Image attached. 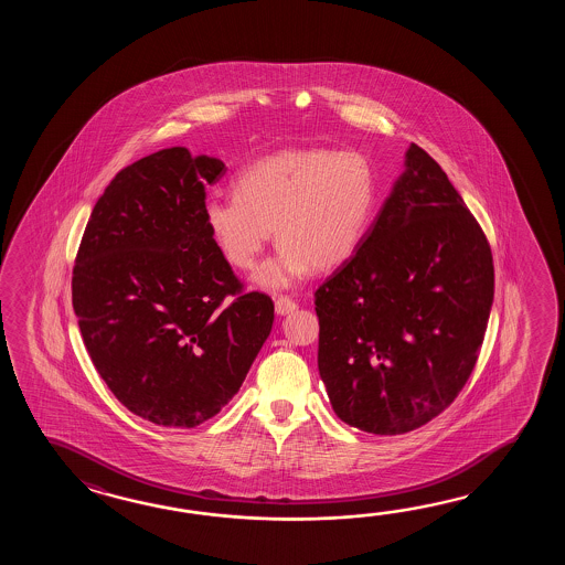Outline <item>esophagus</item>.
<instances>
[{"label": "esophagus", "instance_id": "1", "mask_svg": "<svg viewBox=\"0 0 565 565\" xmlns=\"http://www.w3.org/2000/svg\"><path fill=\"white\" fill-rule=\"evenodd\" d=\"M297 309V302L290 299V297H278L275 300V311L277 315H288V312H292Z\"/></svg>", "mask_w": 565, "mask_h": 565}]
</instances>
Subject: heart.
<instances>
[{
	"label": "heart",
	"instance_id": "b5f03b06",
	"mask_svg": "<svg viewBox=\"0 0 565 565\" xmlns=\"http://www.w3.org/2000/svg\"><path fill=\"white\" fill-rule=\"evenodd\" d=\"M377 171L355 149L297 147L263 157L242 169L234 195H212L204 226L224 260L250 270L277 238L275 258L256 282L285 288L297 278L343 265L360 246L377 205Z\"/></svg>",
	"mask_w": 565,
	"mask_h": 565
}]
</instances>
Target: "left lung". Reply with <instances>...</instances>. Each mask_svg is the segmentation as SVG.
I'll return each instance as SVG.
<instances>
[{
  "instance_id": "left-lung-1",
  "label": "left lung",
  "mask_w": 565,
  "mask_h": 565,
  "mask_svg": "<svg viewBox=\"0 0 565 565\" xmlns=\"http://www.w3.org/2000/svg\"><path fill=\"white\" fill-rule=\"evenodd\" d=\"M494 295L491 246L416 143L358 250L315 292L319 373L341 420L412 433L467 384Z\"/></svg>"
}]
</instances>
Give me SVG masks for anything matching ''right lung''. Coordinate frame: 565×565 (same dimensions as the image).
I'll return each mask as SVG.
<instances>
[{"mask_svg": "<svg viewBox=\"0 0 565 565\" xmlns=\"http://www.w3.org/2000/svg\"><path fill=\"white\" fill-rule=\"evenodd\" d=\"M226 166L161 149L98 198L73 270V307L96 372L125 408L193 428L241 390L275 302L242 292L204 226L205 185Z\"/></svg>", "mask_w": 565, "mask_h": 565, "instance_id": "obj_1", "label": "right lung"}]
</instances>
